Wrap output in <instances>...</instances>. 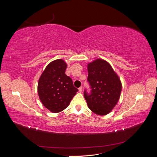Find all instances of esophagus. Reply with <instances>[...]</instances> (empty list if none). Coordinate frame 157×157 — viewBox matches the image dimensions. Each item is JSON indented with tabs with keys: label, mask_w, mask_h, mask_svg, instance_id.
Listing matches in <instances>:
<instances>
[{
	"label": "esophagus",
	"mask_w": 157,
	"mask_h": 157,
	"mask_svg": "<svg viewBox=\"0 0 157 157\" xmlns=\"http://www.w3.org/2000/svg\"><path fill=\"white\" fill-rule=\"evenodd\" d=\"M78 91H79V92H82V86H80L78 88Z\"/></svg>",
	"instance_id": "esophagus-1"
}]
</instances>
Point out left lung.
<instances>
[{"mask_svg":"<svg viewBox=\"0 0 157 157\" xmlns=\"http://www.w3.org/2000/svg\"><path fill=\"white\" fill-rule=\"evenodd\" d=\"M88 80L92 88L91 95L84 92L89 109L99 115H106L119 100L122 83L117 73L107 61L98 58L87 64Z\"/></svg>","mask_w":157,"mask_h":157,"instance_id":"obj_1","label":"left lung"}]
</instances>
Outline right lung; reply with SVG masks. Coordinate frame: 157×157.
<instances>
[{"mask_svg": "<svg viewBox=\"0 0 157 157\" xmlns=\"http://www.w3.org/2000/svg\"><path fill=\"white\" fill-rule=\"evenodd\" d=\"M67 64L62 59L52 61L42 73L38 82V94L46 109L54 113L63 111L71 103L78 89L65 73Z\"/></svg>", "mask_w": 157, "mask_h": 157, "instance_id": "1", "label": "right lung"}]
</instances>
